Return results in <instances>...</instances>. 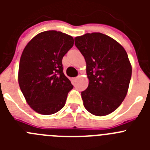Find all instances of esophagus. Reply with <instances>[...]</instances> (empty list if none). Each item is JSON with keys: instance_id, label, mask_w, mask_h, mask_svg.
<instances>
[{"instance_id": "obj_1", "label": "esophagus", "mask_w": 150, "mask_h": 150, "mask_svg": "<svg viewBox=\"0 0 150 150\" xmlns=\"http://www.w3.org/2000/svg\"><path fill=\"white\" fill-rule=\"evenodd\" d=\"M79 76H76V77H75V78H74V80H77V79H79Z\"/></svg>"}]
</instances>
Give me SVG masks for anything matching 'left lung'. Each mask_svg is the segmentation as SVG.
Segmentation results:
<instances>
[{
    "mask_svg": "<svg viewBox=\"0 0 150 150\" xmlns=\"http://www.w3.org/2000/svg\"><path fill=\"white\" fill-rule=\"evenodd\" d=\"M84 56L88 88L82 91L85 108L95 116H106L120 107L128 92L132 65L126 51L115 40L101 33L74 38Z\"/></svg>",
    "mask_w": 150,
    "mask_h": 150,
    "instance_id": "8db88e82",
    "label": "left lung"
}]
</instances>
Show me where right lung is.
Here are the masks:
<instances>
[{
  "label": "right lung",
  "instance_id": "right-lung-1",
  "mask_svg": "<svg viewBox=\"0 0 150 150\" xmlns=\"http://www.w3.org/2000/svg\"><path fill=\"white\" fill-rule=\"evenodd\" d=\"M74 46V38L56 30L36 35L24 49L18 84L26 101L38 113L50 115L63 108L73 88L64 74L62 59Z\"/></svg>",
  "mask_w": 150,
  "mask_h": 150
}]
</instances>
